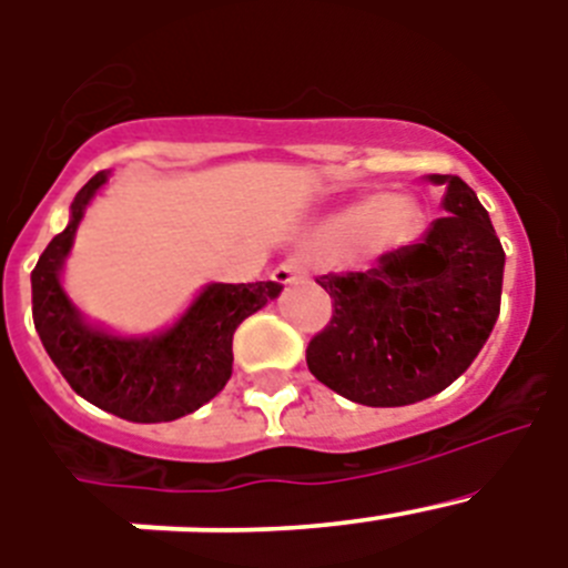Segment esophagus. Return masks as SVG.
Wrapping results in <instances>:
<instances>
[{"label":"esophagus","instance_id":"34e87169","mask_svg":"<svg viewBox=\"0 0 568 568\" xmlns=\"http://www.w3.org/2000/svg\"><path fill=\"white\" fill-rule=\"evenodd\" d=\"M301 273H304V261L295 258V255H290V258H284L278 267L273 270V281L275 284H293Z\"/></svg>","mask_w":568,"mask_h":568}]
</instances>
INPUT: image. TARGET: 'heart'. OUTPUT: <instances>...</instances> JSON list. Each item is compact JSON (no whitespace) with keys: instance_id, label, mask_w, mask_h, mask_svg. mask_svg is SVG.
<instances>
[{"instance_id":"obj_1","label":"heart","mask_w":568,"mask_h":568,"mask_svg":"<svg viewBox=\"0 0 568 568\" xmlns=\"http://www.w3.org/2000/svg\"><path fill=\"white\" fill-rule=\"evenodd\" d=\"M415 222H418V213H415L413 204L406 199H398V195H389V199L346 210L329 224L327 235L333 241L355 235V241L364 244L366 250H386L404 244L413 235Z\"/></svg>"}]
</instances>
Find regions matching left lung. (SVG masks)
<instances>
[{
	"mask_svg": "<svg viewBox=\"0 0 568 568\" xmlns=\"http://www.w3.org/2000/svg\"><path fill=\"white\" fill-rule=\"evenodd\" d=\"M446 215L424 239L384 253L366 273L315 278L333 318L307 344L310 373L364 406H406L438 395L469 369L500 313L504 247L478 195L458 175Z\"/></svg>",
	"mask_w": 568,
	"mask_h": 568,
	"instance_id": "obj_1",
	"label": "left lung"
}]
</instances>
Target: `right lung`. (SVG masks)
Returning <instances> with one entry per match:
<instances>
[{"instance_id": "add662e5", "label": "right lung", "mask_w": 568, "mask_h": 568, "mask_svg": "<svg viewBox=\"0 0 568 568\" xmlns=\"http://www.w3.org/2000/svg\"><path fill=\"white\" fill-rule=\"evenodd\" d=\"M108 175L97 173L70 204V224L50 241L30 273L33 324L73 393L135 424L195 413L222 393L233 373V333L281 293L275 281L210 284L173 329L155 338H113L88 327L59 284L84 204Z\"/></svg>"}]
</instances>
